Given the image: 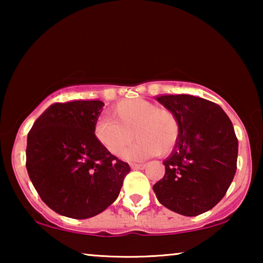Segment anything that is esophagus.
Masks as SVG:
<instances>
[{"mask_svg": "<svg viewBox=\"0 0 263 263\" xmlns=\"http://www.w3.org/2000/svg\"><path fill=\"white\" fill-rule=\"evenodd\" d=\"M145 164H132V168L134 170H141V168H145Z\"/></svg>", "mask_w": 263, "mask_h": 263, "instance_id": "1", "label": "esophagus"}]
</instances>
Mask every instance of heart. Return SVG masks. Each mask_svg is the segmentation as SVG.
<instances>
[{
	"label": "heart",
	"instance_id": "b5f03b06",
	"mask_svg": "<svg viewBox=\"0 0 263 263\" xmlns=\"http://www.w3.org/2000/svg\"><path fill=\"white\" fill-rule=\"evenodd\" d=\"M110 114L111 117L104 116L96 122L93 133L97 141L116 157L124 153L134 136L138 141L124 154L125 159L167 156L181 139L182 123L177 114L147 99H122L111 107Z\"/></svg>",
	"mask_w": 263,
	"mask_h": 263
}]
</instances>
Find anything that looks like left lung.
<instances>
[{
	"label": "left lung",
	"mask_w": 263,
	"mask_h": 263,
	"mask_svg": "<svg viewBox=\"0 0 263 263\" xmlns=\"http://www.w3.org/2000/svg\"><path fill=\"white\" fill-rule=\"evenodd\" d=\"M158 102L177 114L181 139L164 160V177L153 185L157 199L176 213L195 217L225 196L237 170L238 140L220 106L188 95L161 96Z\"/></svg>",
	"instance_id": "left-lung-1"
}]
</instances>
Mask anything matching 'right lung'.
<instances>
[{
	"label": "right lung",
	"instance_id": "1",
	"mask_svg": "<svg viewBox=\"0 0 263 263\" xmlns=\"http://www.w3.org/2000/svg\"><path fill=\"white\" fill-rule=\"evenodd\" d=\"M100 100L52 104L27 135L26 168L41 199L56 213L87 219L105 211L130 166L97 141Z\"/></svg>",
	"mask_w": 263,
	"mask_h": 263
}]
</instances>
